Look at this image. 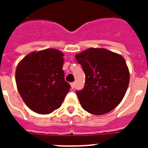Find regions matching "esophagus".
Returning <instances> with one entry per match:
<instances>
[{
    "label": "esophagus",
    "instance_id": "34e87169",
    "mask_svg": "<svg viewBox=\"0 0 148 148\" xmlns=\"http://www.w3.org/2000/svg\"><path fill=\"white\" fill-rule=\"evenodd\" d=\"M70 86H71V88L73 89L74 87H75V82H73V83H70Z\"/></svg>",
    "mask_w": 148,
    "mask_h": 148
}]
</instances>
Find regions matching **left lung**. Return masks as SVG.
<instances>
[{
  "instance_id": "obj_1",
  "label": "left lung",
  "mask_w": 148,
  "mask_h": 148,
  "mask_svg": "<svg viewBox=\"0 0 148 148\" xmlns=\"http://www.w3.org/2000/svg\"><path fill=\"white\" fill-rule=\"evenodd\" d=\"M85 73V84L77 91L83 109L93 115L110 112L127 90L130 72L121 55L104 48H89L75 55Z\"/></svg>"
}]
</instances>
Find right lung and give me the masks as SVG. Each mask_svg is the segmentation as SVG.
Masks as SVG:
<instances>
[{"mask_svg":"<svg viewBox=\"0 0 148 148\" xmlns=\"http://www.w3.org/2000/svg\"><path fill=\"white\" fill-rule=\"evenodd\" d=\"M63 64L64 53L53 48L32 52L18 63L17 88L30 110L49 114L61 107L70 88Z\"/></svg>","mask_w":148,"mask_h":148,"instance_id":"add662e5","label":"right lung"}]
</instances>
